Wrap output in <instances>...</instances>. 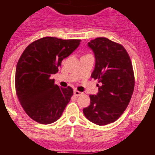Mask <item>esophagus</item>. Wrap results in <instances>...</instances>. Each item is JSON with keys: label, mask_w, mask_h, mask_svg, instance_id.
I'll return each instance as SVG.
<instances>
[{"label": "esophagus", "mask_w": 155, "mask_h": 155, "mask_svg": "<svg viewBox=\"0 0 155 155\" xmlns=\"http://www.w3.org/2000/svg\"><path fill=\"white\" fill-rule=\"evenodd\" d=\"M74 95H76V96H79V95H81L82 93L81 92V91H78V90H74Z\"/></svg>", "instance_id": "34e87169"}]
</instances>
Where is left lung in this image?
Segmentation results:
<instances>
[{"label":"left lung","instance_id":"obj_1","mask_svg":"<svg viewBox=\"0 0 155 155\" xmlns=\"http://www.w3.org/2000/svg\"><path fill=\"white\" fill-rule=\"evenodd\" d=\"M95 56L91 78L98 80L97 95H89L91 103L83 109L86 118L97 125L118 120L128 106L135 84L130 57L120 43L98 37L88 42Z\"/></svg>","mask_w":155,"mask_h":155}]
</instances>
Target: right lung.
<instances>
[{
  "mask_svg": "<svg viewBox=\"0 0 155 155\" xmlns=\"http://www.w3.org/2000/svg\"><path fill=\"white\" fill-rule=\"evenodd\" d=\"M80 39L43 37L30 43L17 64L15 91L21 107L34 121H57L73 95L72 87H59L50 79L64 58L79 46Z\"/></svg>",
  "mask_w": 155,
  "mask_h": 155,
  "instance_id": "obj_1",
  "label": "right lung"
}]
</instances>
